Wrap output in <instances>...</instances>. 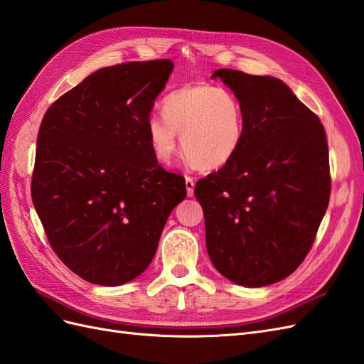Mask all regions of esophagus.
<instances>
[{"mask_svg": "<svg viewBox=\"0 0 364 364\" xmlns=\"http://www.w3.org/2000/svg\"><path fill=\"white\" fill-rule=\"evenodd\" d=\"M193 188H195V181L191 176H186V191H188V197H192L193 195Z\"/></svg>", "mask_w": 364, "mask_h": 364, "instance_id": "1", "label": "esophagus"}]
</instances>
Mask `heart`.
Instances as JSON below:
<instances>
[{
	"label": "heart",
	"mask_w": 364,
	"mask_h": 364,
	"mask_svg": "<svg viewBox=\"0 0 364 364\" xmlns=\"http://www.w3.org/2000/svg\"><path fill=\"white\" fill-rule=\"evenodd\" d=\"M163 115H151L146 132L151 151L163 164L178 146L201 171L229 164L246 136V109L234 90L213 85H188L167 93Z\"/></svg>",
	"instance_id": "1"
}]
</instances>
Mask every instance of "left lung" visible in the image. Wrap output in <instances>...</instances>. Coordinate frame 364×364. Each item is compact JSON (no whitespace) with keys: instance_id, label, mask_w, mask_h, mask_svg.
Returning <instances> with one entry per match:
<instances>
[{"instance_id":"8db88e82","label":"left lung","mask_w":364,"mask_h":364,"mask_svg":"<svg viewBox=\"0 0 364 364\" xmlns=\"http://www.w3.org/2000/svg\"><path fill=\"white\" fill-rule=\"evenodd\" d=\"M243 100L246 136L229 164L195 186L217 271L245 287L291 275L329 204V151L320 118L274 77L218 69Z\"/></svg>"}]
</instances>
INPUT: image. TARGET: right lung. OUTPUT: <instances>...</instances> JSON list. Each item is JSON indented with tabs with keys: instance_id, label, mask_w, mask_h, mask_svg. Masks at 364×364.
<instances>
[{
	"instance_id": "obj_1",
	"label": "right lung",
	"mask_w": 364,
	"mask_h": 364,
	"mask_svg": "<svg viewBox=\"0 0 364 364\" xmlns=\"http://www.w3.org/2000/svg\"><path fill=\"white\" fill-rule=\"evenodd\" d=\"M172 70L171 60L100 69L41 121L33 206L55 254L89 283L119 286L143 274L186 198L184 178L158 164L146 132Z\"/></svg>"
}]
</instances>
